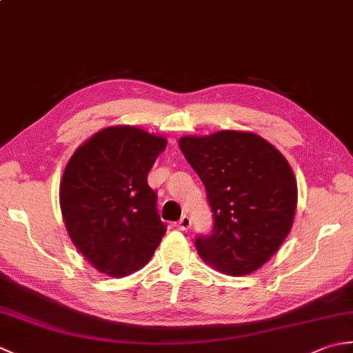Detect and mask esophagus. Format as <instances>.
<instances>
[{
  "label": "esophagus",
  "instance_id": "1",
  "mask_svg": "<svg viewBox=\"0 0 353 353\" xmlns=\"http://www.w3.org/2000/svg\"><path fill=\"white\" fill-rule=\"evenodd\" d=\"M176 228L179 230H188L191 228V219L188 215H182L181 220L176 223Z\"/></svg>",
  "mask_w": 353,
  "mask_h": 353
}]
</instances>
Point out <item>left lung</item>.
Wrapping results in <instances>:
<instances>
[{
    "label": "left lung",
    "instance_id": "obj_1",
    "mask_svg": "<svg viewBox=\"0 0 353 353\" xmlns=\"http://www.w3.org/2000/svg\"><path fill=\"white\" fill-rule=\"evenodd\" d=\"M182 153L203 182L212 230L196 236L208 264L232 276L258 270L290 234L297 185L285 157L254 133L185 137Z\"/></svg>",
    "mask_w": 353,
    "mask_h": 353
}]
</instances>
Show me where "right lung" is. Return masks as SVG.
<instances>
[{
  "label": "right lung",
  "instance_id": "obj_1",
  "mask_svg": "<svg viewBox=\"0 0 353 353\" xmlns=\"http://www.w3.org/2000/svg\"><path fill=\"white\" fill-rule=\"evenodd\" d=\"M167 139L137 127H109L66 165L61 208L80 253L101 273L123 277L152 259L167 232L148 172Z\"/></svg>",
  "mask_w": 353,
  "mask_h": 353
}]
</instances>
